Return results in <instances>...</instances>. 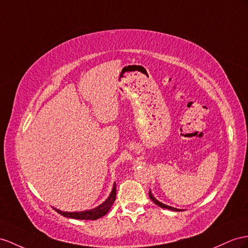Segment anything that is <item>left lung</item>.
Here are the masks:
<instances>
[{
	"instance_id": "obj_1",
	"label": "left lung",
	"mask_w": 248,
	"mask_h": 248,
	"mask_svg": "<svg viewBox=\"0 0 248 248\" xmlns=\"http://www.w3.org/2000/svg\"><path fill=\"white\" fill-rule=\"evenodd\" d=\"M149 197H150V199L153 201L155 204H157L158 206H160V207H162V208H168V209H170V211H174V212H179L180 209H178V208H175V207H172V206H169V205H166V204H163V203H161V202H159L158 200H156L154 197H153V195H152V193H151V190L149 192Z\"/></svg>"
}]
</instances>
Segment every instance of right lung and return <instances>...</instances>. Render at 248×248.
Segmentation results:
<instances>
[{
	"instance_id": "obj_1",
	"label": "right lung",
	"mask_w": 248,
	"mask_h": 248,
	"mask_svg": "<svg viewBox=\"0 0 248 248\" xmlns=\"http://www.w3.org/2000/svg\"><path fill=\"white\" fill-rule=\"evenodd\" d=\"M116 199V185L114 183V186L112 192L103 204H100L98 207L90 209V211H86V212H76V213H68V212H62L60 209H55V212H58L61 214L63 217L67 218H72V219H78V220H96L100 217H103L108 212L110 211V208L112 204Z\"/></svg>"
}]
</instances>
